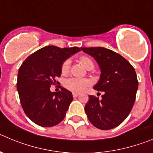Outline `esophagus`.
Returning <instances> with one entry per match:
<instances>
[{
	"mask_svg": "<svg viewBox=\"0 0 153 153\" xmlns=\"http://www.w3.org/2000/svg\"><path fill=\"white\" fill-rule=\"evenodd\" d=\"M79 95V93H76V92H73V96H74V98L77 97Z\"/></svg>",
	"mask_w": 153,
	"mask_h": 153,
	"instance_id": "esophagus-1",
	"label": "esophagus"
}]
</instances>
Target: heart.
Returning a JSON list of instances; mask_svg holds the SVG:
<instances>
[{
	"label": "heart",
	"mask_w": 153,
	"mask_h": 153,
	"mask_svg": "<svg viewBox=\"0 0 153 153\" xmlns=\"http://www.w3.org/2000/svg\"><path fill=\"white\" fill-rule=\"evenodd\" d=\"M79 61L81 64L86 67L88 70L92 69L94 67V63L89 57L82 56L79 57ZM71 60L66 59L62 62L61 66V71L62 74H67L69 72L71 67ZM91 85V82L89 79H84V78H75L72 77L67 79L64 82V86L68 90L71 92L79 93L86 90Z\"/></svg>",
	"instance_id": "obj_1"
}]
</instances>
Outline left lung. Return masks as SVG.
<instances>
[{
    "label": "left lung",
    "instance_id": "left-lung-1",
    "mask_svg": "<svg viewBox=\"0 0 153 153\" xmlns=\"http://www.w3.org/2000/svg\"><path fill=\"white\" fill-rule=\"evenodd\" d=\"M93 57L101 69L100 79L94 86L103 92L102 99L89 96L85 111L91 124L103 131L120 125L132 110L138 89L134 67L124 57L102 47L81 48Z\"/></svg>",
    "mask_w": 153,
    "mask_h": 153
}]
</instances>
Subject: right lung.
Returning <instances> with one entry per match:
<instances>
[{
    "label": "right lung",
    "mask_w": 153,
    "mask_h": 153,
    "mask_svg": "<svg viewBox=\"0 0 153 153\" xmlns=\"http://www.w3.org/2000/svg\"><path fill=\"white\" fill-rule=\"evenodd\" d=\"M79 51L77 47L45 46L21 64L16 82L19 100L25 114L35 124L50 127L64 118L72 93L61 86L59 92H51L50 87L59 83L56 78L61 76L63 61Z\"/></svg>",
    "instance_id": "add662e5"
}]
</instances>
